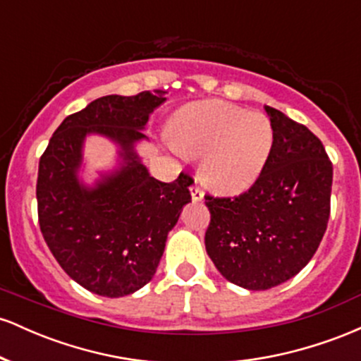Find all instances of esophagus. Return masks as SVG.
I'll list each match as a JSON object with an SVG mask.
<instances>
[{
	"instance_id": "esophagus-1",
	"label": "esophagus",
	"mask_w": 361,
	"mask_h": 361,
	"mask_svg": "<svg viewBox=\"0 0 361 361\" xmlns=\"http://www.w3.org/2000/svg\"><path fill=\"white\" fill-rule=\"evenodd\" d=\"M190 192H192L193 202H200L202 198H204V190H202L198 185H192V188H190Z\"/></svg>"
}]
</instances>
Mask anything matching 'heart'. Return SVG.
I'll return each instance as SVG.
<instances>
[{"instance_id": "obj_1", "label": "heart", "mask_w": 361, "mask_h": 361, "mask_svg": "<svg viewBox=\"0 0 361 361\" xmlns=\"http://www.w3.org/2000/svg\"><path fill=\"white\" fill-rule=\"evenodd\" d=\"M169 128L176 147L202 157L200 175L219 193L250 188L267 166L275 142L267 115L221 100L185 106Z\"/></svg>"}]
</instances>
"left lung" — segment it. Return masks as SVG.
<instances>
[{"instance_id": "obj_1", "label": "left lung", "mask_w": 361, "mask_h": 361, "mask_svg": "<svg viewBox=\"0 0 361 361\" xmlns=\"http://www.w3.org/2000/svg\"><path fill=\"white\" fill-rule=\"evenodd\" d=\"M275 134L267 166L238 197H205V250L231 283L268 290L317 251L331 212L333 163L307 127L264 106Z\"/></svg>"}]
</instances>
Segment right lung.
<instances>
[{
  "mask_svg": "<svg viewBox=\"0 0 361 361\" xmlns=\"http://www.w3.org/2000/svg\"><path fill=\"white\" fill-rule=\"evenodd\" d=\"M164 91L135 97L109 94L69 115L54 132L39 163L37 207L49 250L71 279L102 297H123L154 276L183 205L192 202L193 178L171 183L149 175L134 144L146 139L149 115ZM105 135L121 146L123 163L94 187L77 178L82 142Z\"/></svg>",
  "mask_w": 361,
  "mask_h": 361,
  "instance_id": "obj_1",
  "label": "right lung"
}]
</instances>
